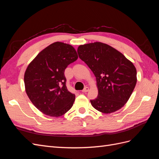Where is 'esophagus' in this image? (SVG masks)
<instances>
[{"label":"esophagus","mask_w":159,"mask_h":159,"mask_svg":"<svg viewBox=\"0 0 159 159\" xmlns=\"http://www.w3.org/2000/svg\"><path fill=\"white\" fill-rule=\"evenodd\" d=\"M88 91H89V88H88V87H85V88H84V89L82 90V92L85 93V92H88Z\"/></svg>","instance_id":"1"}]
</instances>
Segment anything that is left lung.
Segmentation results:
<instances>
[{"mask_svg":"<svg viewBox=\"0 0 159 159\" xmlns=\"http://www.w3.org/2000/svg\"><path fill=\"white\" fill-rule=\"evenodd\" d=\"M78 53L97 81L98 95L90 100L91 105L103 113L123 107L137 83V70L132 62L113 47L98 42L80 46Z\"/></svg>","mask_w":159,"mask_h":159,"instance_id":"left-lung-1","label":"left lung"}]
</instances>
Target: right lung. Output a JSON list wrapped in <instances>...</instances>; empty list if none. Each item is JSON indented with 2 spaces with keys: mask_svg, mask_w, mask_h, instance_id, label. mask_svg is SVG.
Instances as JSON below:
<instances>
[{
  "mask_svg": "<svg viewBox=\"0 0 159 159\" xmlns=\"http://www.w3.org/2000/svg\"><path fill=\"white\" fill-rule=\"evenodd\" d=\"M78 57L73 46L56 42L42 50L27 67L24 78L26 92L44 114L58 117L73 105L75 94L67 89L64 71Z\"/></svg>",
  "mask_w": 159,
  "mask_h": 159,
  "instance_id": "right-lung-1",
  "label": "right lung"
}]
</instances>
